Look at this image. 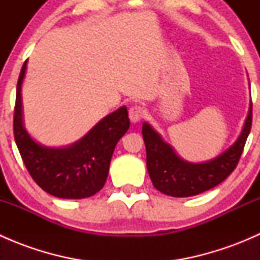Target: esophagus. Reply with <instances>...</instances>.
Returning <instances> with one entry per match:
<instances>
[{"instance_id":"34e87169","label":"esophagus","mask_w":260,"mask_h":260,"mask_svg":"<svg viewBox=\"0 0 260 260\" xmlns=\"http://www.w3.org/2000/svg\"><path fill=\"white\" fill-rule=\"evenodd\" d=\"M143 114H145V111L141 106H132L128 111V115H129V119L132 120L133 123L140 122L143 118Z\"/></svg>"}]
</instances>
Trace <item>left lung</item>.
Instances as JSON below:
<instances>
[{
    "mask_svg": "<svg viewBox=\"0 0 260 260\" xmlns=\"http://www.w3.org/2000/svg\"><path fill=\"white\" fill-rule=\"evenodd\" d=\"M251 128V101L245 124L237 142L228 151L205 164L181 159L172 147L147 123L142 125L146 145L147 170L154 187L174 198H187L208 191L221 183L235 170Z\"/></svg>",
    "mask_w": 260,
    "mask_h": 260,
    "instance_id": "8db88e82",
    "label": "left lung"
}]
</instances>
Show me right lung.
<instances>
[{
	"label": "right lung",
	"mask_w": 260,
	"mask_h": 260,
	"mask_svg": "<svg viewBox=\"0 0 260 260\" xmlns=\"http://www.w3.org/2000/svg\"><path fill=\"white\" fill-rule=\"evenodd\" d=\"M26 60L17 81L14 113V136L22 161L32 180L52 196L84 199L102 190L109 172L118 141L129 128L125 107L107 115L79 142L67 148H46L36 143L22 124L21 84Z\"/></svg>",
	"instance_id": "add662e5"
}]
</instances>
